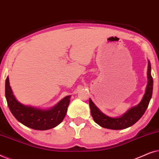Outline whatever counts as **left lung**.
<instances>
[{
    "label": "left lung",
    "instance_id": "obj_1",
    "mask_svg": "<svg viewBox=\"0 0 159 159\" xmlns=\"http://www.w3.org/2000/svg\"><path fill=\"white\" fill-rule=\"evenodd\" d=\"M148 84L146 90L142 100L138 105L133 106L127 110L125 114L119 117H111L104 114L95 105V103L90 98V104L91 115L93 119L98 125L103 128L110 129H123L131 127L140 119L148 106L153 93V81L151 76V66L150 61H148Z\"/></svg>",
    "mask_w": 159,
    "mask_h": 159
}]
</instances>
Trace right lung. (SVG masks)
Returning <instances> with one entry per match:
<instances>
[{"label": "right lung", "mask_w": 159, "mask_h": 159, "mask_svg": "<svg viewBox=\"0 0 159 159\" xmlns=\"http://www.w3.org/2000/svg\"><path fill=\"white\" fill-rule=\"evenodd\" d=\"M6 98L14 116L26 127L37 130H46L56 127L66 116L71 95H67L50 108H39L25 105L17 101L10 86L7 77L5 85Z\"/></svg>", "instance_id": "obj_1"}]
</instances>
